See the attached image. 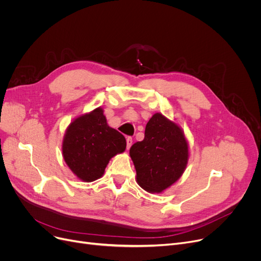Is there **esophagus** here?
Here are the masks:
<instances>
[{
  "mask_svg": "<svg viewBox=\"0 0 261 261\" xmlns=\"http://www.w3.org/2000/svg\"><path fill=\"white\" fill-rule=\"evenodd\" d=\"M132 143H133V141H132V138H127V149L129 150L130 149V147L132 146Z\"/></svg>",
  "mask_w": 261,
  "mask_h": 261,
  "instance_id": "obj_1",
  "label": "esophagus"
}]
</instances>
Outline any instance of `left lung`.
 Returning <instances> with one entry per match:
<instances>
[{"instance_id":"left-lung-1","label":"left lung","mask_w":261,"mask_h":261,"mask_svg":"<svg viewBox=\"0 0 261 261\" xmlns=\"http://www.w3.org/2000/svg\"><path fill=\"white\" fill-rule=\"evenodd\" d=\"M136 181L148 193L161 194L182 176L188 163L183 130L162 113L149 119L145 138L130 148Z\"/></svg>"}]
</instances>
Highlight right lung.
I'll list each match as a JSON object with an SVG mask.
<instances>
[{
    "label": "right lung",
    "instance_id": "1",
    "mask_svg": "<svg viewBox=\"0 0 261 261\" xmlns=\"http://www.w3.org/2000/svg\"><path fill=\"white\" fill-rule=\"evenodd\" d=\"M126 139L108 125L102 108L76 117L68 125L62 142V155L73 173L93 182L105 173L109 161L126 150Z\"/></svg>",
    "mask_w": 261,
    "mask_h": 261
}]
</instances>
